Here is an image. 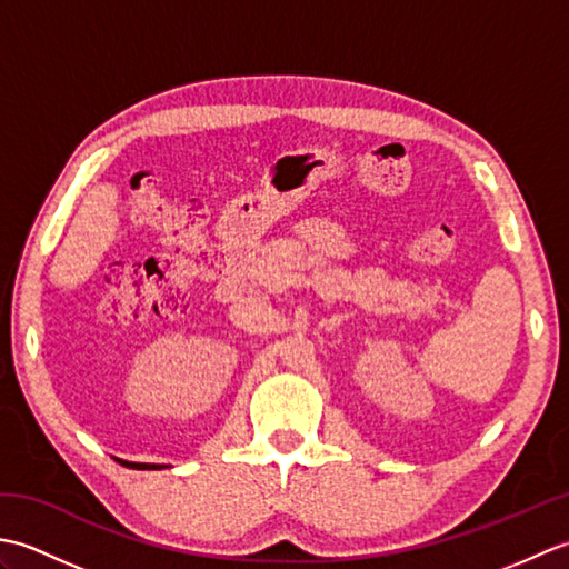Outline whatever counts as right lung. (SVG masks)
Returning a JSON list of instances; mask_svg holds the SVG:
<instances>
[{"mask_svg":"<svg viewBox=\"0 0 569 569\" xmlns=\"http://www.w3.org/2000/svg\"><path fill=\"white\" fill-rule=\"evenodd\" d=\"M119 462L127 465V467H134V469H161V465L159 467H156V465H137V462H124V459H119Z\"/></svg>","mask_w":569,"mask_h":569,"instance_id":"right-lung-1","label":"right lung"}]
</instances>
